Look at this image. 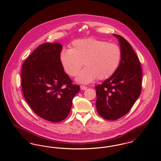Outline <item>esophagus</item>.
<instances>
[{"label": "esophagus", "instance_id": "1", "mask_svg": "<svg viewBox=\"0 0 161 161\" xmlns=\"http://www.w3.org/2000/svg\"><path fill=\"white\" fill-rule=\"evenodd\" d=\"M80 88H81V90H83V91H85V90H86L87 89V87L86 86H83V85H81L80 86Z\"/></svg>", "mask_w": 161, "mask_h": 161}]
</instances>
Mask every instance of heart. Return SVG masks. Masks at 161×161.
I'll use <instances>...</instances> for the list:
<instances>
[{"label": "heart", "instance_id": "heart-1", "mask_svg": "<svg viewBox=\"0 0 161 161\" xmlns=\"http://www.w3.org/2000/svg\"><path fill=\"white\" fill-rule=\"evenodd\" d=\"M122 50L115 43L95 38L74 40L70 49L63 50L60 60L64 71L71 77L77 75L81 83H89L97 78L100 80L112 77L118 69L122 60Z\"/></svg>", "mask_w": 161, "mask_h": 161}]
</instances>
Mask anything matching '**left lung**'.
Here are the masks:
<instances>
[{"label":"left lung","instance_id":"1","mask_svg":"<svg viewBox=\"0 0 161 161\" xmlns=\"http://www.w3.org/2000/svg\"><path fill=\"white\" fill-rule=\"evenodd\" d=\"M118 39L122 60L118 69L97 89L96 106L98 114L107 120H116L126 115L141 92L142 68L138 57L130 43L122 36Z\"/></svg>","mask_w":161,"mask_h":161}]
</instances>
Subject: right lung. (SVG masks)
I'll return each mask as SVG.
<instances>
[{
    "instance_id": "add662e5",
    "label": "right lung",
    "mask_w": 161,
    "mask_h": 161,
    "mask_svg": "<svg viewBox=\"0 0 161 161\" xmlns=\"http://www.w3.org/2000/svg\"><path fill=\"white\" fill-rule=\"evenodd\" d=\"M60 43H45L24 61L21 72L24 97L40 117L53 123L64 119L80 91L65 73L60 60Z\"/></svg>"
}]
</instances>
